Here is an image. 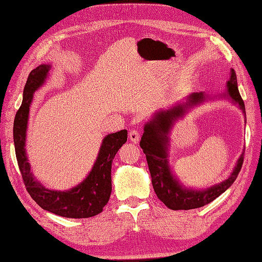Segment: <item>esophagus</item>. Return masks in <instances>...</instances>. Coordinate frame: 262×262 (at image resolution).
I'll return each instance as SVG.
<instances>
[{
  "mask_svg": "<svg viewBox=\"0 0 262 262\" xmlns=\"http://www.w3.org/2000/svg\"><path fill=\"white\" fill-rule=\"evenodd\" d=\"M128 137L129 139L134 142V143H138L139 139H140V133L137 129H132L128 133Z\"/></svg>",
  "mask_w": 262,
  "mask_h": 262,
  "instance_id": "obj_1",
  "label": "esophagus"
}]
</instances>
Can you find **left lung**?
<instances>
[{
    "instance_id": "left-lung-1",
    "label": "left lung",
    "mask_w": 262,
    "mask_h": 262,
    "mask_svg": "<svg viewBox=\"0 0 262 262\" xmlns=\"http://www.w3.org/2000/svg\"><path fill=\"white\" fill-rule=\"evenodd\" d=\"M227 88H228L227 90L228 95L235 104L240 106L246 119L244 101L238 92L234 70H231L230 80L227 82ZM203 99L204 95L202 92L192 93L185 104H181L169 110L157 113L150 123L145 124L144 133L140 141L141 149L146 156L155 194L167 208L174 211L197 209L212 202L233 184L243 165L244 152L238 158L233 172L228 179L219 185L203 190H189L183 188L170 172L167 162L169 129L172 126L176 119L184 115L186 108L201 103Z\"/></svg>"
}]
</instances>
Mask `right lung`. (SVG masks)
<instances>
[{
  "mask_svg": "<svg viewBox=\"0 0 262 262\" xmlns=\"http://www.w3.org/2000/svg\"><path fill=\"white\" fill-rule=\"evenodd\" d=\"M49 70V65L42 64L30 73L22 104L16 113L14 143L19 170L30 196L43 210L68 219L92 217L103 211L109 201L112 161L120 147L126 142L127 130L110 134L104 138L92 171L81 184L66 191L50 190L40 185L30 171L25 149L26 133L33 93L43 83Z\"/></svg>",
  "mask_w": 262,
  "mask_h": 262,
  "instance_id": "add662e5",
  "label": "right lung"
}]
</instances>
